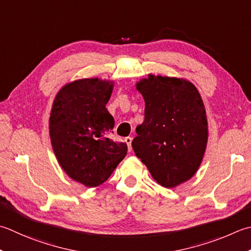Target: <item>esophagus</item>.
Masks as SVG:
<instances>
[{
  "mask_svg": "<svg viewBox=\"0 0 251 251\" xmlns=\"http://www.w3.org/2000/svg\"><path fill=\"white\" fill-rule=\"evenodd\" d=\"M131 137H126V138L124 139V141L126 142V145H127V147H128V151H130L131 150Z\"/></svg>",
  "mask_w": 251,
  "mask_h": 251,
  "instance_id": "obj_1",
  "label": "esophagus"
}]
</instances>
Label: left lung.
Listing matches in <instances>:
<instances>
[{
	"label": "left lung",
	"mask_w": 251,
	"mask_h": 251,
	"mask_svg": "<svg viewBox=\"0 0 251 251\" xmlns=\"http://www.w3.org/2000/svg\"><path fill=\"white\" fill-rule=\"evenodd\" d=\"M145 100V121L131 142L156 183L166 188L190 179L202 162L208 142L203 101L193 82L154 76L136 83Z\"/></svg>",
	"instance_id": "left-lung-1"
}]
</instances>
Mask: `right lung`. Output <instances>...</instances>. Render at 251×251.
<instances>
[{"label": "right lung", "instance_id": "right-lung-1", "mask_svg": "<svg viewBox=\"0 0 251 251\" xmlns=\"http://www.w3.org/2000/svg\"><path fill=\"white\" fill-rule=\"evenodd\" d=\"M114 82L83 78L66 83L54 98L49 131L58 164L74 180L97 187L125 158L127 145L107 134L114 119L106 110Z\"/></svg>", "mask_w": 251, "mask_h": 251}]
</instances>
